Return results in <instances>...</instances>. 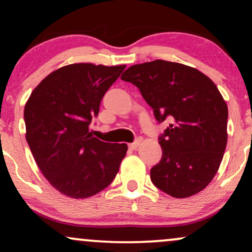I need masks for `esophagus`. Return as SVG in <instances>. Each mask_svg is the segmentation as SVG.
Returning <instances> with one entry per match:
<instances>
[{
    "label": "esophagus",
    "instance_id": "1",
    "mask_svg": "<svg viewBox=\"0 0 252 252\" xmlns=\"http://www.w3.org/2000/svg\"><path fill=\"white\" fill-rule=\"evenodd\" d=\"M141 142H142V138H137V140H136L134 143H130L129 144V148L132 149V150H136V149L138 148V147H140Z\"/></svg>",
    "mask_w": 252,
    "mask_h": 252
}]
</instances>
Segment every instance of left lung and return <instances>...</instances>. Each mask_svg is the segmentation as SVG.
<instances>
[{
    "label": "left lung",
    "instance_id": "1",
    "mask_svg": "<svg viewBox=\"0 0 252 252\" xmlns=\"http://www.w3.org/2000/svg\"><path fill=\"white\" fill-rule=\"evenodd\" d=\"M134 84L169 126L160 137L162 158L150 169L158 189L174 198L199 193L218 172L227 143V105L216 84L184 63L154 60L121 76Z\"/></svg>",
    "mask_w": 252,
    "mask_h": 252
}]
</instances>
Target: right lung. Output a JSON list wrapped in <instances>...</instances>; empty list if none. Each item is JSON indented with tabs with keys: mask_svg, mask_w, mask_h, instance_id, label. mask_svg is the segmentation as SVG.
Instances as JSON below:
<instances>
[{
	"mask_svg": "<svg viewBox=\"0 0 252 252\" xmlns=\"http://www.w3.org/2000/svg\"><path fill=\"white\" fill-rule=\"evenodd\" d=\"M124 68L91 63L63 66L42 79L26 103V140L43 176L63 195L97 194L120 169L128 146L92 137L89 126Z\"/></svg>",
	"mask_w": 252,
	"mask_h": 252,
	"instance_id": "right-lung-1",
	"label": "right lung"
}]
</instances>
